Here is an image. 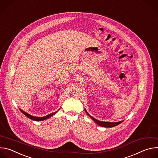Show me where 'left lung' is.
<instances>
[{
    "mask_svg": "<svg viewBox=\"0 0 158 158\" xmlns=\"http://www.w3.org/2000/svg\"><path fill=\"white\" fill-rule=\"evenodd\" d=\"M85 111L87 113V114L91 118L94 122H96V124H98L99 126H102V127H114V126H116L117 125H119V124H121V123L123 122V121H119V122H117V123H110V122H103V121H98L97 119H96L95 118H94L93 116H91V115H89L88 114V112L86 111V110L85 109Z\"/></svg>",
    "mask_w": 158,
    "mask_h": 158,
    "instance_id": "obj_1",
    "label": "left lung"
}]
</instances>
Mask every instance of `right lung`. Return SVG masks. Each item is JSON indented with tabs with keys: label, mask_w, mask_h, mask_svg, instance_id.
Returning a JSON list of instances; mask_svg holds the SVG:
<instances>
[{
	"label": "right lung",
	"mask_w": 158,
	"mask_h": 158,
	"mask_svg": "<svg viewBox=\"0 0 158 158\" xmlns=\"http://www.w3.org/2000/svg\"><path fill=\"white\" fill-rule=\"evenodd\" d=\"M19 109H20V110L22 112V113H23L25 116H26L27 118H29V119H32V120L36 121H44V120H45V119H47L51 118L52 116H53V115H54L55 114H56V112H57V111H56V112H53V113H51V114H48V115H47V116H44V117H36V116H31V114L27 113L26 112H25V111H24V110H22V109H20V108H19Z\"/></svg>",
	"instance_id": "1"
}]
</instances>
